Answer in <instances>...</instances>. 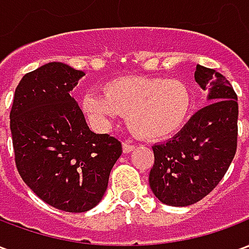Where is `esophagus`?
Here are the masks:
<instances>
[{
  "label": "esophagus",
  "mask_w": 249,
  "mask_h": 249,
  "mask_svg": "<svg viewBox=\"0 0 249 249\" xmlns=\"http://www.w3.org/2000/svg\"><path fill=\"white\" fill-rule=\"evenodd\" d=\"M133 149H135V145L128 144V142H124V144H123V151H124V153H130Z\"/></svg>",
  "instance_id": "obj_1"
}]
</instances>
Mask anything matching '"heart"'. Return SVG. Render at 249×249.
Here are the masks:
<instances>
[{
  "instance_id": "heart-1",
  "label": "heart",
  "mask_w": 249,
  "mask_h": 249,
  "mask_svg": "<svg viewBox=\"0 0 249 249\" xmlns=\"http://www.w3.org/2000/svg\"><path fill=\"white\" fill-rule=\"evenodd\" d=\"M103 94L88 93L81 108L98 125L126 114L130 130L146 140H161L184 124L192 92L181 80L125 76L105 82Z\"/></svg>"
}]
</instances>
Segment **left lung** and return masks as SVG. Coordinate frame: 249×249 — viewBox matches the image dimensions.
Returning <instances> with one entry per match:
<instances>
[{
	"mask_svg": "<svg viewBox=\"0 0 249 249\" xmlns=\"http://www.w3.org/2000/svg\"><path fill=\"white\" fill-rule=\"evenodd\" d=\"M195 80L208 92L178 135L152 146L155 164L149 185L161 203L187 207L205 197L224 178L237 148V94L214 69L197 65Z\"/></svg>",
	"mask_w": 249,
	"mask_h": 249,
	"instance_id": "obj_1",
	"label": "left lung"
}]
</instances>
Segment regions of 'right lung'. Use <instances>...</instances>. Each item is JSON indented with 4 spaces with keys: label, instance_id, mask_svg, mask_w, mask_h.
Returning <instances> with one entry per match:
<instances>
[{
    "label": "right lung",
    "instance_id": "right-lung-1",
    "mask_svg": "<svg viewBox=\"0 0 249 249\" xmlns=\"http://www.w3.org/2000/svg\"><path fill=\"white\" fill-rule=\"evenodd\" d=\"M85 73L49 62L26 73L10 110L14 159L19 176L46 204L65 212L96 207L108 187L123 146L89 129L69 92Z\"/></svg>",
    "mask_w": 249,
    "mask_h": 249
}]
</instances>
